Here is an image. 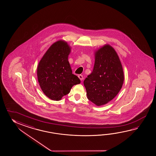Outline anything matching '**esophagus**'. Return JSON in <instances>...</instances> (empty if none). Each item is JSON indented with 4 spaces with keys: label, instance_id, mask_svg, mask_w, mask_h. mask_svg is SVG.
I'll return each instance as SVG.
<instances>
[{
    "label": "esophagus",
    "instance_id": "esophagus-1",
    "mask_svg": "<svg viewBox=\"0 0 156 156\" xmlns=\"http://www.w3.org/2000/svg\"><path fill=\"white\" fill-rule=\"evenodd\" d=\"M78 77H79V78L80 80H81V81H82L83 79V75H79V76H78Z\"/></svg>",
    "mask_w": 156,
    "mask_h": 156
}]
</instances>
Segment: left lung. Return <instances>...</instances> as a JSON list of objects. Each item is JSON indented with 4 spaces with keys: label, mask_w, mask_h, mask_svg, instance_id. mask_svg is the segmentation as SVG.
I'll return each mask as SVG.
<instances>
[{
    "label": "left lung",
    "mask_w": 156,
    "mask_h": 156,
    "mask_svg": "<svg viewBox=\"0 0 156 156\" xmlns=\"http://www.w3.org/2000/svg\"><path fill=\"white\" fill-rule=\"evenodd\" d=\"M124 81L123 67L115 51L105 45L95 53L93 72L83 81L88 99L98 106L113 99Z\"/></svg>",
    "instance_id": "8db88e82"
}]
</instances>
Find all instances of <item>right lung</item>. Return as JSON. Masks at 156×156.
Segmentation results:
<instances>
[{
  "mask_svg": "<svg viewBox=\"0 0 156 156\" xmlns=\"http://www.w3.org/2000/svg\"><path fill=\"white\" fill-rule=\"evenodd\" d=\"M70 47L63 41L53 43L47 51L37 67V77L43 93L53 100H60L72 87L81 83L72 73L68 61Z\"/></svg>",
  "mask_w": 156,
  "mask_h": 156,
  "instance_id": "right-lung-1",
  "label": "right lung"
}]
</instances>
